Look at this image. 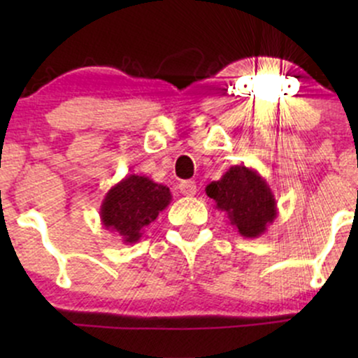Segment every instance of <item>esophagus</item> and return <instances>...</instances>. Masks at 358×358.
Masks as SVG:
<instances>
[{"instance_id": "obj_1", "label": "esophagus", "mask_w": 358, "mask_h": 358, "mask_svg": "<svg viewBox=\"0 0 358 358\" xmlns=\"http://www.w3.org/2000/svg\"><path fill=\"white\" fill-rule=\"evenodd\" d=\"M178 188H180V192L187 196H193L196 193V185H195V182H192V180H185V182L178 185Z\"/></svg>"}]
</instances>
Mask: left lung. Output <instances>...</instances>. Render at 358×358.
<instances>
[{"instance_id": "obj_1", "label": "left lung", "mask_w": 358, "mask_h": 358, "mask_svg": "<svg viewBox=\"0 0 358 358\" xmlns=\"http://www.w3.org/2000/svg\"><path fill=\"white\" fill-rule=\"evenodd\" d=\"M205 193L215 202L217 210L227 213L229 224L248 239L261 237L278 215L276 199L254 168L231 166L220 180L207 185Z\"/></svg>"}]
</instances>
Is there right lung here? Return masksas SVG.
Masks as SVG:
<instances>
[{"label": "right lung", "mask_w": 358, "mask_h": 358, "mask_svg": "<svg viewBox=\"0 0 358 358\" xmlns=\"http://www.w3.org/2000/svg\"><path fill=\"white\" fill-rule=\"evenodd\" d=\"M170 202L171 192L166 185L145 175H127L106 193L99 212L101 224L122 244H136Z\"/></svg>", "instance_id": "right-lung-1"}]
</instances>
